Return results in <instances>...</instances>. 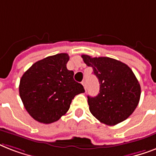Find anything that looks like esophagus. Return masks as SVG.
<instances>
[{"mask_svg": "<svg viewBox=\"0 0 156 156\" xmlns=\"http://www.w3.org/2000/svg\"><path fill=\"white\" fill-rule=\"evenodd\" d=\"M82 84H83V87H84V89H87V84H86V82L85 81H83V82H82Z\"/></svg>", "mask_w": 156, "mask_h": 156, "instance_id": "obj_1", "label": "esophagus"}]
</instances>
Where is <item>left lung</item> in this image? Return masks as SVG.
<instances>
[{
    "mask_svg": "<svg viewBox=\"0 0 156 156\" xmlns=\"http://www.w3.org/2000/svg\"><path fill=\"white\" fill-rule=\"evenodd\" d=\"M87 66H91L100 83V93L88 95L89 109L100 122L115 126L125 121L138 106L140 84L127 65L110 57L82 55Z\"/></svg>",
    "mask_w": 156,
    "mask_h": 156,
    "instance_id": "8db88e82",
    "label": "left lung"
}]
</instances>
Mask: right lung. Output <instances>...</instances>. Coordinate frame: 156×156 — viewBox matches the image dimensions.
<instances>
[{"label": "right lung", "mask_w": 156, "mask_h": 156, "mask_svg": "<svg viewBox=\"0 0 156 156\" xmlns=\"http://www.w3.org/2000/svg\"><path fill=\"white\" fill-rule=\"evenodd\" d=\"M69 60L67 53L48 56L33 64L21 78V100L28 113L40 123L58 121L75 95L85 91L73 79V71L67 69Z\"/></svg>", "instance_id": "obj_1"}]
</instances>
